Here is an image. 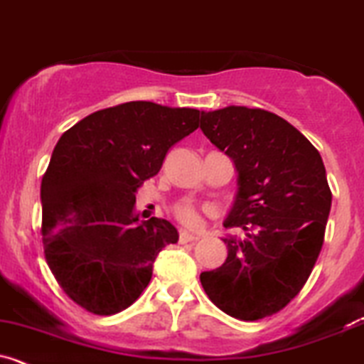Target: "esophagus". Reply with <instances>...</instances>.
Returning a JSON list of instances; mask_svg holds the SVG:
<instances>
[{"label": "esophagus", "mask_w": 364, "mask_h": 364, "mask_svg": "<svg viewBox=\"0 0 364 364\" xmlns=\"http://www.w3.org/2000/svg\"><path fill=\"white\" fill-rule=\"evenodd\" d=\"M200 237L195 235V233H188V232H181L179 233V242L181 244H186V242H195V240H198Z\"/></svg>", "instance_id": "1"}]
</instances>
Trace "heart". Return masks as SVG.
<instances>
[{"mask_svg":"<svg viewBox=\"0 0 364 364\" xmlns=\"http://www.w3.org/2000/svg\"><path fill=\"white\" fill-rule=\"evenodd\" d=\"M174 214L183 225L186 227H198L200 223V214H198L197 209L193 208L192 204H179L174 208Z\"/></svg>","mask_w":364,"mask_h":364,"instance_id":"1","label":"heart"}]
</instances>
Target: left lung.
<instances>
[{
	"label": "left lung",
	"mask_w": 364,
	"mask_h": 364,
	"mask_svg": "<svg viewBox=\"0 0 364 364\" xmlns=\"http://www.w3.org/2000/svg\"><path fill=\"white\" fill-rule=\"evenodd\" d=\"M200 129L237 169V195L223 221L228 256L200 274L209 300L228 316L258 321L289 304L323 247L331 190L319 151L289 122L265 109L202 112Z\"/></svg>",
	"instance_id": "left-lung-1"
}]
</instances>
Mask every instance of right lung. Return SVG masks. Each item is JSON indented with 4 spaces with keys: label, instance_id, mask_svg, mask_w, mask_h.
Returning <instances> with one entry per match:
<instances>
[{
    "label": "right lung",
    "instance_id": "1",
    "mask_svg": "<svg viewBox=\"0 0 364 364\" xmlns=\"http://www.w3.org/2000/svg\"><path fill=\"white\" fill-rule=\"evenodd\" d=\"M200 114L131 101L89 114L57 141L41 179L45 258L85 311H125L150 284L159 252L178 242L167 220H139L136 193Z\"/></svg>",
    "mask_w": 364,
    "mask_h": 364
}]
</instances>
